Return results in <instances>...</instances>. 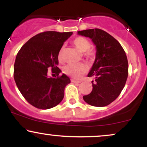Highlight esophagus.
<instances>
[{"mask_svg":"<svg viewBox=\"0 0 147 147\" xmlns=\"http://www.w3.org/2000/svg\"><path fill=\"white\" fill-rule=\"evenodd\" d=\"M71 82L72 83H80L81 81H77V80H75V79H71Z\"/></svg>","mask_w":147,"mask_h":147,"instance_id":"obj_1","label":"esophagus"}]
</instances>
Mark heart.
<instances>
[{
    "label": "heart",
    "instance_id": "obj_1",
    "mask_svg": "<svg viewBox=\"0 0 147 147\" xmlns=\"http://www.w3.org/2000/svg\"><path fill=\"white\" fill-rule=\"evenodd\" d=\"M72 44L80 52H84V56L88 61L94 60L95 57V52L94 50H90V43L88 40L83 36H77L72 40ZM64 53V46L61 48L58 54L59 60L61 61L63 60ZM63 72L66 75L79 79L86 72V67L83 63L68 64L63 68Z\"/></svg>",
    "mask_w": 147,
    "mask_h": 147
}]
</instances>
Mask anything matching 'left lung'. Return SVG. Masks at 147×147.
Returning a JSON list of instances; mask_svg holds the SVG:
<instances>
[{
  "mask_svg": "<svg viewBox=\"0 0 147 147\" xmlns=\"http://www.w3.org/2000/svg\"><path fill=\"white\" fill-rule=\"evenodd\" d=\"M89 37L96 45V58L88 77H95L92 90L84 100L91 106L103 107L117 98L125 86L129 63L124 49L114 37L104 30L90 29L77 32Z\"/></svg>",
  "mask_w": 147,
  "mask_h": 147,
  "instance_id": "1",
  "label": "left lung"
}]
</instances>
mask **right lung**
<instances>
[{
	"instance_id": "right-lung-1",
	"label": "right lung",
	"mask_w": 147,
	"mask_h": 147,
	"mask_svg": "<svg viewBox=\"0 0 147 147\" xmlns=\"http://www.w3.org/2000/svg\"><path fill=\"white\" fill-rule=\"evenodd\" d=\"M72 34V32L39 33L27 41L16 55L15 82L24 98L37 109H51L63 99L64 90L70 79L65 74L59 75L58 54ZM49 67L56 74L55 78L48 77Z\"/></svg>"
}]
</instances>
